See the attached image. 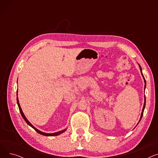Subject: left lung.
Returning a JSON list of instances; mask_svg holds the SVG:
<instances>
[{"instance_id": "1", "label": "left lung", "mask_w": 158, "mask_h": 158, "mask_svg": "<svg viewBox=\"0 0 158 158\" xmlns=\"http://www.w3.org/2000/svg\"><path fill=\"white\" fill-rule=\"evenodd\" d=\"M139 68H140V70H141V72H142V68H141V66H139ZM142 76H143V79H144V82H145V87H144V89L145 88V86H146V81H145V78H144V77H143V74H142ZM145 101H146V99H145V102H144V105H143V110H142V114H141V117H140V120H139V121L141 120V119H142V117H143V111H144V109H145Z\"/></svg>"}]
</instances>
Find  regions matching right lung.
Wrapping results in <instances>:
<instances>
[{"label":"right lung","mask_w":158,"mask_h":158,"mask_svg":"<svg viewBox=\"0 0 158 158\" xmlns=\"http://www.w3.org/2000/svg\"><path fill=\"white\" fill-rule=\"evenodd\" d=\"M18 93V91H17V92H16V94ZM16 101H17V104H18V106H19V110H20V113H21V114H22V117H23V118L24 119V120L26 122V123L28 124L29 126H30L31 127H32L33 129H34L37 132H38L39 134H40V135H44V136H57V135H60V134H61V133H63V132H64L65 131H66V129H64V130H62V131H59V132H54V133H45V132H41V131H39L38 129H37L36 128H35L34 126H33L32 124L28 121V120L26 118V117H25V115H24V114H23V111H22V109H21V107H20V104H19V98H18V97H16Z\"/></svg>","instance_id":"1"}]
</instances>
